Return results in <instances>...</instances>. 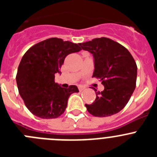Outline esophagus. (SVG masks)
<instances>
[{
    "instance_id": "esophagus-1",
    "label": "esophagus",
    "mask_w": 157,
    "mask_h": 157,
    "mask_svg": "<svg viewBox=\"0 0 157 157\" xmlns=\"http://www.w3.org/2000/svg\"><path fill=\"white\" fill-rule=\"evenodd\" d=\"M85 90V88H84V87H82V86H79V87H78V90H79L80 92L83 91V90Z\"/></svg>"
}]
</instances>
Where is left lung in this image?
Returning a JSON list of instances; mask_svg holds the SVG:
<instances>
[{
	"instance_id": "8db88e82",
	"label": "left lung",
	"mask_w": 157,
	"mask_h": 157,
	"mask_svg": "<svg viewBox=\"0 0 157 157\" xmlns=\"http://www.w3.org/2000/svg\"><path fill=\"white\" fill-rule=\"evenodd\" d=\"M78 45L93 54L95 66L93 77L100 78L105 86L101 92L94 88L97 97L93 104H86L87 111L96 117L116 114L128 103L136 87L135 60L125 47L108 37Z\"/></svg>"
}]
</instances>
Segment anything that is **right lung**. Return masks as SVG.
<instances>
[{
  "label": "right lung",
  "instance_id": "1",
  "mask_svg": "<svg viewBox=\"0 0 157 157\" xmlns=\"http://www.w3.org/2000/svg\"><path fill=\"white\" fill-rule=\"evenodd\" d=\"M82 48L78 44L51 37L30 47L18 67L16 83L19 95L32 114L41 119H55L64 112L67 100L78 93L76 86L67 89L55 82V74L67 55Z\"/></svg>",
  "mask_w": 157,
  "mask_h": 157
}]
</instances>
